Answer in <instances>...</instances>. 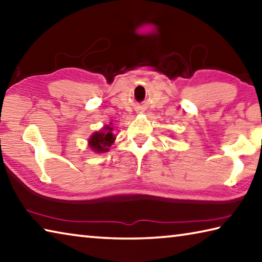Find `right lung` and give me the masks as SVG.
<instances>
[{
	"mask_svg": "<svg viewBox=\"0 0 262 262\" xmlns=\"http://www.w3.org/2000/svg\"><path fill=\"white\" fill-rule=\"evenodd\" d=\"M113 128L106 125L100 132H96L89 139V147L95 152H106L110 150V147L114 143L115 135L113 134Z\"/></svg>",
	"mask_w": 262,
	"mask_h": 262,
	"instance_id": "right-lung-1",
	"label": "right lung"
}]
</instances>
